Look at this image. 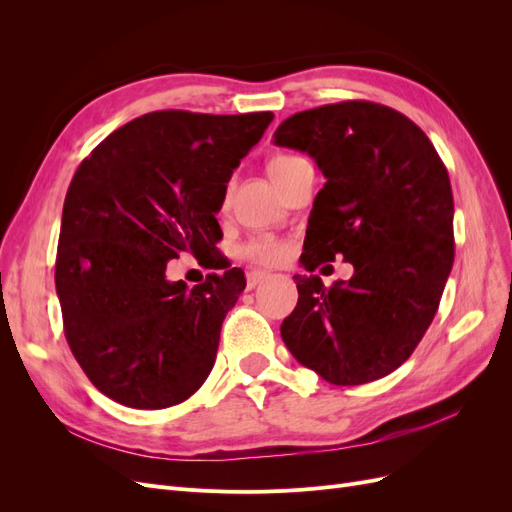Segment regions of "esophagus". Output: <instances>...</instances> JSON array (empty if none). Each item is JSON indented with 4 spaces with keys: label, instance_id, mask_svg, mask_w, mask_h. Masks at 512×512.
Wrapping results in <instances>:
<instances>
[{
    "label": "esophagus",
    "instance_id": "esophagus-1",
    "mask_svg": "<svg viewBox=\"0 0 512 512\" xmlns=\"http://www.w3.org/2000/svg\"><path fill=\"white\" fill-rule=\"evenodd\" d=\"M267 277H269L267 271H250V273H247V290L256 288L262 280H267Z\"/></svg>",
    "mask_w": 512,
    "mask_h": 512
}]
</instances>
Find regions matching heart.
Masks as SVG:
<instances>
[{"instance_id":"1","label":"heart","mask_w":512,"mask_h":512,"mask_svg":"<svg viewBox=\"0 0 512 512\" xmlns=\"http://www.w3.org/2000/svg\"><path fill=\"white\" fill-rule=\"evenodd\" d=\"M299 156H277L269 162V175L271 179L277 183L286 173L292 164H297ZM228 205V192L224 196V207ZM290 254V243L286 239H280L275 235H258L247 239L241 247H239V258L250 262V265H258V267H273L284 262Z\"/></svg>"}]
</instances>
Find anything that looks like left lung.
Returning a JSON list of instances; mask_svg holds the SVG:
<instances>
[{"instance_id":"1","label":"left lung","mask_w":512,"mask_h":512,"mask_svg":"<svg viewBox=\"0 0 512 512\" xmlns=\"http://www.w3.org/2000/svg\"><path fill=\"white\" fill-rule=\"evenodd\" d=\"M277 147L312 156L324 188L309 213L303 267L342 254L348 282L294 275L282 339L337 386L389 376L421 342L453 269V190L427 134L389 106L348 100L288 117Z\"/></svg>"}]
</instances>
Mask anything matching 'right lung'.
Wrapping results in <instances>:
<instances>
[{"label":"right lung","instance_id":"add662e5","mask_svg":"<svg viewBox=\"0 0 512 512\" xmlns=\"http://www.w3.org/2000/svg\"><path fill=\"white\" fill-rule=\"evenodd\" d=\"M273 113L156 111L89 153L66 194L55 286L68 346L91 384L128 408L160 410L211 374L241 269L168 282L181 254L211 267L232 170Z\"/></svg>","mask_w":512,"mask_h":512}]
</instances>
